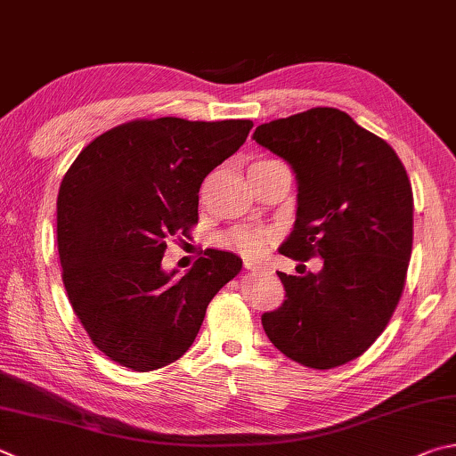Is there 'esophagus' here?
<instances>
[{"label":"esophagus","mask_w":456,"mask_h":456,"mask_svg":"<svg viewBox=\"0 0 456 456\" xmlns=\"http://www.w3.org/2000/svg\"><path fill=\"white\" fill-rule=\"evenodd\" d=\"M245 269H249V271H269L267 267H263L261 263H255V261H245Z\"/></svg>","instance_id":"esophagus-1"}]
</instances>
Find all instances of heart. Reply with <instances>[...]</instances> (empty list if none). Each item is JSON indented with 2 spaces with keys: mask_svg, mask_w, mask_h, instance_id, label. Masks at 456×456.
Instances as JSON below:
<instances>
[{
  "mask_svg": "<svg viewBox=\"0 0 456 456\" xmlns=\"http://www.w3.org/2000/svg\"><path fill=\"white\" fill-rule=\"evenodd\" d=\"M273 235L275 233L267 227H239L229 231L225 237V245L229 249H233L245 256H255L263 253Z\"/></svg>",
  "mask_w": 456,
  "mask_h": 456,
  "instance_id": "heart-1",
  "label": "heart"
}]
</instances>
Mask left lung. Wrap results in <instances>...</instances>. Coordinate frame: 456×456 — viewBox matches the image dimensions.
Returning a JSON list of instances; mask_svg holds the SVG:
<instances>
[{"instance_id": "obj_1", "label": "left lung", "mask_w": 456, "mask_h": 456, "mask_svg": "<svg viewBox=\"0 0 456 456\" xmlns=\"http://www.w3.org/2000/svg\"><path fill=\"white\" fill-rule=\"evenodd\" d=\"M253 139L297 179L281 255L321 256L319 273H277L283 305L261 317L269 341L311 369L361 357L391 321L412 251V189L399 155L333 107L263 123Z\"/></svg>"}]
</instances>
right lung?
I'll return each instance as SVG.
<instances>
[{
  "label": "right lung",
  "instance_id": "obj_1",
  "mask_svg": "<svg viewBox=\"0 0 456 456\" xmlns=\"http://www.w3.org/2000/svg\"><path fill=\"white\" fill-rule=\"evenodd\" d=\"M249 119H137L77 155L57 195V251L73 313L121 367L155 370L193 345L207 305L243 267L207 249L183 277L163 271L167 239L197 219L203 179L245 143Z\"/></svg>",
  "mask_w": 456,
  "mask_h": 456
}]
</instances>
